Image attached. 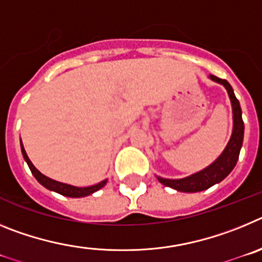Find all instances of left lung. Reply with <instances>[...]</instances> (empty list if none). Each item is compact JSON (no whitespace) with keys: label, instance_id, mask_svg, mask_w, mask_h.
<instances>
[{"label":"left lung","instance_id":"8db88e82","mask_svg":"<svg viewBox=\"0 0 262 262\" xmlns=\"http://www.w3.org/2000/svg\"><path fill=\"white\" fill-rule=\"evenodd\" d=\"M209 78L214 82L223 85L226 88L228 97L231 99V106H232V119H233V127L231 138L227 143L226 148L223 149L219 157L215 160L214 163L210 164L209 166H206L205 169L200 170V172L193 173V174L187 176L184 178H163L160 176H156L164 186L172 187L177 191H182V193H196V191H202L209 189V187L214 186V185L219 184L232 172V169L235 168L237 160H239L240 149L243 147V139H244V122L242 118V107L235 97L232 86L227 80H222L215 76L210 75Z\"/></svg>","mask_w":262,"mask_h":262}]
</instances>
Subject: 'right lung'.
I'll return each mask as SVG.
<instances>
[{"label":"right lung","mask_w":262,"mask_h":262,"mask_svg":"<svg viewBox=\"0 0 262 262\" xmlns=\"http://www.w3.org/2000/svg\"><path fill=\"white\" fill-rule=\"evenodd\" d=\"M20 151H22L23 159H25V161H26L27 165H29L30 170H31V173L34 174V177L38 180L39 184L43 185V186H45L46 189H48V190L55 191V193H59V194H61V195L71 196V198H81V196H86V195H90V194L96 193V191H98L99 189H102V187L107 184V180H103V181H101L99 184H97V185H93V186L78 187V186H73V185L62 184V182L55 181V180H52V178L47 177V176H45L43 173L39 172L38 169L34 166V164L31 163V160L29 159L26 151H25V147H23V144H22V140H20Z\"/></svg>","instance_id":"1"}]
</instances>
